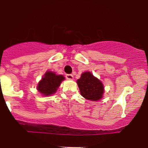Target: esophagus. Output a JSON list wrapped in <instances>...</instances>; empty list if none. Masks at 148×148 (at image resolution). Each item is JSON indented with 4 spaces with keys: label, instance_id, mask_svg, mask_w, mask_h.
<instances>
[{
    "label": "esophagus",
    "instance_id": "1",
    "mask_svg": "<svg viewBox=\"0 0 148 148\" xmlns=\"http://www.w3.org/2000/svg\"><path fill=\"white\" fill-rule=\"evenodd\" d=\"M66 78L69 80H73V75L72 74H66Z\"/></svg>",
    "mask_w": 148,
    "mask_h": 148
}]
</instances>
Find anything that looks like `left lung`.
<instances>
[{"label":"left lung","mask_w":148,"mask_h":148,"mask_svg":"<svg viewBox=\"0 0 148 148\" xmlns=\"http://www.w3.org/2000/svg\"><path fill=\"white\" fill-rule=\"evenodd\" d=\"M77 84L83 97L90 101H98L102 98L104 87L102 83L90 72L82 74Z\"/></svg>","instance_id":"8db88e82"}]
</instances>
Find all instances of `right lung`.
I'll return each mask as SVG.
<instances>
[{"label":"right lung","mask_w":148,"mask_h":148,"mask_svg":"<svg viewBox=\"0 0 148 148\" xmlns=\"http://www.w3.org/2000/svg\"><path fill=\"white\" fill-rule=\"evenodd\" d=\"M63 80H64L63 75L47 71L38 84V90L43 95H49L56 92Z\"/></svg>","instance_id":"1"}]
</instances>
